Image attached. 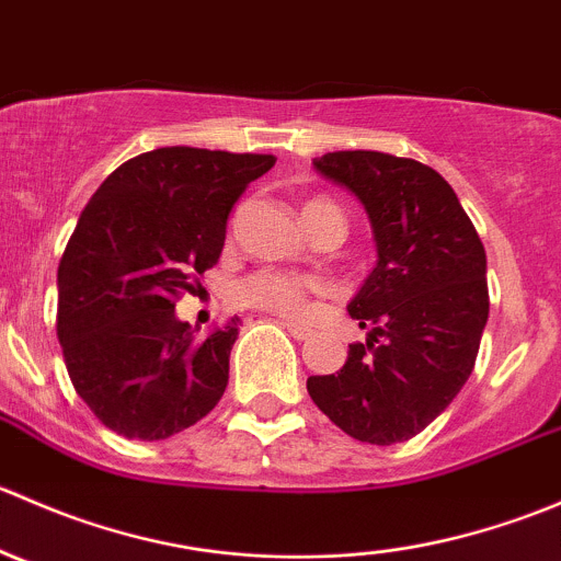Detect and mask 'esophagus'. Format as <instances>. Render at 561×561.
<instances>
[{
	"mask_svg": "<svg viewBox=\"0 0 561 561\" xmlns=\"http://www.w3.org/2000/svg\"><path fill=\"white\" fill-rule=\"evenodd\" d=\"M282 325H285V328H287V333H290L293 339H298V342H304V339L312 336V331H309V328L296 325V322H282Z\"/></svg>",
	"mask_w": 561,
	"mask_h": 561,
	"instance_id": "1",
	"label": "esophagus"
}]
</instances>
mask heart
<instances>
[{
	"mask_svg": "<svg viewBox=\"0 0 561 561\" xmlns=\"http://www.w3.org/2000/svg\"><path fill=\"white\" fill-rule=\"evenodd\" d=\"M317 208L339 206L325 201V197H314V201L304 206V217L317 211ZM309 293H312V282L301 279V276L279 274V271H260V274L249 276L244 285H241V298H244L247 307L282 317H301L304 309H307Z\"/></svg>",
	"mask_w": 561,
	"mask_h": 561,
	"instance_id": "1",
	"label": "heart"
}]
</instances>
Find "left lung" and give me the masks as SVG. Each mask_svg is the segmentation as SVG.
Returning a JSON list of instances; mask_svg holds the SVG:
<instances>
[{
	"mask_svg": "<svg viewBox=\"0 0 561 561\" xmlns=\"http://www.w3.org/2000/svg\"><path fill=\"white\" fill-rule=\"evenodd\" d=\"M369 214L377 265L347 312L369 331L333 375L309 377L312 401L350 437L396 445L421 434L469 380L489 320L485 249L434 168L382 151L314 160Z\"/></svg>",
	"mask_w": 561,
	"mask_h": 561,
	"instance_id": "left-lung-1",
	"label": "left lung"
}]
</instances>
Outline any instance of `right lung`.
Here are the masks:
<instances>
[{
    "label": "right lung",
    "mask_w": 561,
    "mask_h": 561,
    "mask_svg": "<svg viewBox=\"0 0 561 561\" xmlns=\"http://www.w3.org/2000/svg\"><path fill=\"white\" fill-rule=\"evenodd\" d=\"M274 162L165 146L118 165L81 211L56 276V336L72 388L111 432L168 439L222 399L241 320L201 339L175 301L217 265L236 201Z\"/></svg>",
    "instance_id": "obj_1"
}]
</instances>
